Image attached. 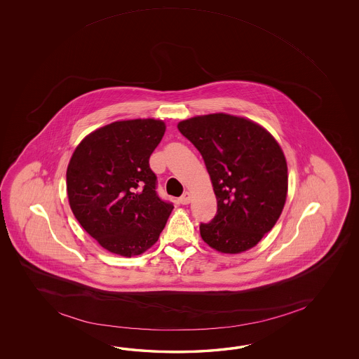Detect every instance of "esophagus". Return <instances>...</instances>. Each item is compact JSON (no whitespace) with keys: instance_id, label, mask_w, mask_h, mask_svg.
I'll return each instance as SVG.
<instances>
[{"instance_id":"obj_1","label":"esophagus","mask_w":359,"mask_h":359,"mask_svg":"<svg viewBox=\"0 0 359 359\" xmlns=\"http://www.w3.org/2000/svg\"><path fill=\"white\" fill-rule=\"evenodd\" d=\"M180 200V203L182 204V205H187L189 203H190L191 200V194L189 192V191H186V192H183L182 196L181 198H178Z\"/></svg>"}]
</instances>
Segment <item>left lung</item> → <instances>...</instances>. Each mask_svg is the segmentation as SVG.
Wrapping results in <instances>:
<instances>
[{"mask_svg":"<svg viewBox=\"0 0 359 359\" xmlns=\"http://www.w3.org/2000/svg\"><path fill=\"white\" fill-rule=\"evenodd\" d=\"M201 154L213 183L217 214L200 224L215 250L245 252L273 229L287 195V164L273 136L249 119L201 115L178 123Z\"/></svg>","mask_w":359,"mask_h":359,"instance_id":"obj_1","label":"left lung"}]
</instances>
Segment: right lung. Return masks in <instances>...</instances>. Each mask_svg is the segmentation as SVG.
Masks as SVG:
<instances>
[{
    "mask_svg": "<svg viewBox=\"0 0 359 359\" xmlns=\"http://www.w3.org/2000/svg\"><path fill=\"white\" fill-rule=\"evenodd\" d=\"M165 124L133 119L107 124L76 146L67 169L69 204L76 221L104 249L133 257L150 249L173 204L156 192L149 159Z\"/></svg>",
    "mask_w": 359,
    "mask_h": 359,
    "instance_id": "add662e5",
    "label": "right lung"
}]
</instances>
